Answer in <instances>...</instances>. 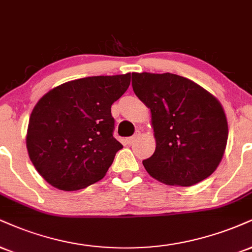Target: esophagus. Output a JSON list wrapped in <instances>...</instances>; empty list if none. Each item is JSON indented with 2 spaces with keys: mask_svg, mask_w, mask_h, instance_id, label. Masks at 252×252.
Here are the masks:
<instances>
[{
  "mask_svg": "<svg viewBox=\"0 0 252 252\" xmlns=\"http://www.w3.org/2000/svg\"><path fill=\"white\" fill-rule=\"evenodd\" d=\"M136 138H137V135H134V136H131V137H128V138H126V143H128V144L134 143Z\"/></svg>",
  "mask_w": 252,
  "mask_h": 252,
  "instance_id": "obj_1",
  "label": "esophagus"
}]
</instances>
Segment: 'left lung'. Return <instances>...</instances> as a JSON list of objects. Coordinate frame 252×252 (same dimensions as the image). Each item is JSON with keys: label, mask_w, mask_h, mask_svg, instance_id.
<instances>
[{"label": "left lung", "mask_w": 252, "mask_h": 252, "mask_svg": "<svg viewBox=\"0 0 252 252\" xmlns=\"http://www.w3.org/2000/svg\"><path fill=\"white\" fill-rule=\"evenodd\" d=\"M136 96L150 108L156 138L145 170L168 186L190 187L216 170L228 141V122L216 97L178 75L132 72Z\"/></svg>", "instance_id": "obj_1"}]
</instances>
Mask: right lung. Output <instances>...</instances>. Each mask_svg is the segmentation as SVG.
<instances>
[{"mask_svg":"<svg viewBox=\"0 0 252 252\" xmlns=\"http://www.w3.org/2000/svg\"><path fill=\"white\" fill-rule=\"evenodd\" d=\"M130 86V74L66 82L37 102L27 149L38 174L64 191L102 180L123 145L114 137L111 105Z\"/></svg>","mask_w":252,"mask_h":252,"instance_id":"right-lung-1","label":"right lung"}]
</instances>
